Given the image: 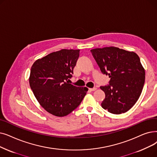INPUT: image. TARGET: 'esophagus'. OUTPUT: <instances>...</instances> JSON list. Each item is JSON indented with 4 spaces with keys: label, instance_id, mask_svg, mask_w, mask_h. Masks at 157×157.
<instances>
[{
    "label": "esophagus",
    "instance_id": "obj_1",
    "mask_svg": "<svg viewBox=\"0 0 157 157\" xmlns=\"http://www.w3.org/2000/svg\"><path fill=\"white\" fill-rule=\"evenodd\" d=\"M97 88H95V87H94V88H89V90H90V91H91V92H93V91H95V90H96Z\"/></svg>",
    "mask_w": 157,
    "mask_h": 157
}]
</instances>
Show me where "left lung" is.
Returning <instances> with one entry per match:
<instances>
[{"instance_id": "8db88e82", "label": "left lung", "mask_w": 157, "mask_h": 157, "mask_svg": "<svg viewBox=\"0 0 157 157\" xmlns=\"http://www.w3.org/2000/svg\"><path fill=\"white\" fill-rule=\"evenodd\" d=\"M90 51L102 73L110 78L108 85L100 86L105 93L101 106L113 114L126 112L139 99L145 81L139 56L115 47Z\"/></svg>"}]
</instances>
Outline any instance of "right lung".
Instances as JSON below:
<instances>
[{"mask_svg":"<svg viewBox=\"0 0 157 157\" xmlns=\"http://www.w3.org/2000/svg\"><path fill=\"white\" fill-rule=\"evenodd\" d=\"M79 51L62 49L37 59L31 67L29 85L40 105L57 117H64L81 103L86 87L69 83Z\"/></svg>","mask_w":157,"mask_h":157,"instance_id":"1","label":"right lung"}]
</instances>
